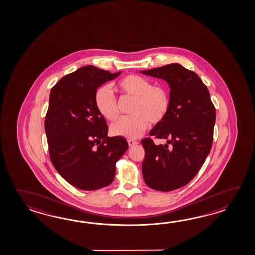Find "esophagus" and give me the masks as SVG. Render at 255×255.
I'll return each mask as SVG.
<instances>
[{
    "instance_id": "34e87169",
    "label": "esophagus",
    "mask_w": 255,
    "mask_h": 255,
    "mask_svg": "<svg viewBox=\"0 0 255 255\" xmlns=\"http://www.w3.org/2000/svg\"><path fill=\"white\" fill-rule=\"evenodd\" d=\"M128 146H134L138 144V142H137V141L133 140V139H128Z\"/></svg>"
}]
</instances>
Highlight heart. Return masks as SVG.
Returning <instances> with one entry per match:
<instances>
[{
  "mask_svg": "<svg viewBox=\"0 0 255 255\" xmlns=\"http://www.w3.org/2000/svg\"><path fill=\"white\" fill-rule=\"evenodd\" d=\"M118 89L126 97L135 98L130 113L133 115L120 118L110 127L111 133L127 138L140 136L152 125H158L167 118L171 98L168 88L154 86L146 78L128 75L117 83ZM95 105L98 113L108 120H114L119 116L118 102L109 86L98 88L95 94Z\"/></svg>",
  "mask_w": 255,
  "mask_h": 255,
  "instance_id": "b5f03b06",
  "label": "heart"
}]
</instances>
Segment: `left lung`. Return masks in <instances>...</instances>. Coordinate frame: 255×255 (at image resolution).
Wrapping results in <instances>:
<instances>
[{
  "mask_svg": "<svg viewBox=\"0 0 255 255\" xmlns=\"http://www.w3.org/2000/svg\"><path fill=\"white\" fill-rule=\"evenodd\" d=\"M141 73L168 82L171 98L167 118L149 132L154 138L168 143L157 145L150 137L141 140L145 149L144 181L153 190H177L195 177L211 151L215 107L199 76L179 64Z\"/></svg>",
  "mask_w": 255,
  "mask_h": 255,
  "instance_id": "left-lung-1",
  "label": "left lung"
}]
</instances>
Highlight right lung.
Masks as SVG:
<instances>
[{
    "label": "right lung",
    "mask_w": 255,
    "mask_h": 255,
    "mask_svg": "<svg viewBox=\"0 0 255 255\" xmlns=\"http://www.w3.org/2000/svg\"><path fill=\"white\" fill-rule=\"evenodd\" d=\"M120 74L87 65L62 77L51 89L44 120L50 159L79 190L111 184L116 163L128 148L123 136H108L109 127L95 105L98 87Z\"/></svg>",
    "instance_id": "add662e5"
}]
</instances>
